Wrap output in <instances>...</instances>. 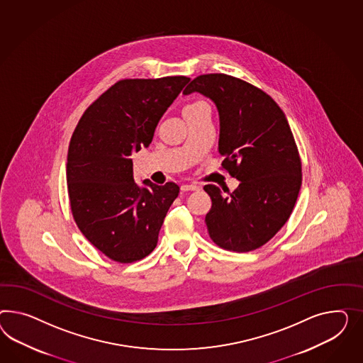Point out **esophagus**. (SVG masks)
<instances>
[{
	"label": "esophagus",
	"mask_w": 363,
	"mask_h": 363,
	"mask_svg": "<svg viewBox=\"0 0 363 363\" xmlns=\"http://www.w3.org/2000/svg\"><path fill=\"white\" fill-rule=\"evenodd\" d=\"M198 189H199V187L196 186V185H182V186H181L182 191H196Z\"/></svg>",
	"instance_id": "esophagus-1"
}]
</instances>
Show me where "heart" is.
<instances>
[{
  "mask_svg": "<svg viewBox=\"0 0 363 363\" xmlns=\"http://www.w3.org/2000/svg\"><path fill=\"white\" fill-rule=\"evenodd\" d=\"M203 106H207L206 103H203V101H196V103H191V104H189V106L184 108V112L189 111V109H196V108L203 107Z\"/></svg>",
  "mask_w": 363,
  "mask_h": 363,
  "instance_id": "1",
  "label": "heart"
}]
</instances>
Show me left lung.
Listing matches in <instances>:
<instances>
[{"mask_svg": "<svg viewBox=\"0 0 363 363\" xmlns=\"http://www.w3.org/2000/svg\"><path fill=\"white\" fill-rule=\"evenodd\" d=\"M199 92L219 112L222 167L240 181L233 193L206 185L213 242L234 252L265 245L292 214L301 187V160L284 112L264 91L225 74L199 75L184 95Z\"/></svg>", "mask_w": 363, "mask_h": 363, "instance_id": "1", "label": "left lung"}]
</instances>
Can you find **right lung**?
Wrapping results in <instances>:
<instances>
[{"label":"right lung","instance_id":"add662e5","mask_svg":"<svg viewBox=\"0 0 363 363\" xmlns=\"http://www.w3.org/2000/svg\"><path fill=\"white\" fill-rule=\"evenodd\" d=\"M186 77L123 79L79 120L69 141V205L82 234L100 252L133 263L156 248L158 233L179 187L138 185L132 153L149 147L157 124L189 83Z\"/></svg>","mask_w":363,"mask_h":363}]
</instances>
